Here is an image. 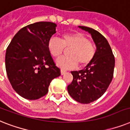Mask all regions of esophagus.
Wrapping results in <instances>:
<instances>
[{"label":"esophagus","mask_w":130,"mask_h":130,"mask_svg":"<svg viewBox=\"0 0 130 130\" xmlns=\"http://www.w3.org/2000/svg\"><path fill=\"white\" fill-rule=\"evenodd\" d=\"M67 72V71L65 70V69H61V75H64L65 73Z\"/></svg>","instance_id":"1"}]
</instances>
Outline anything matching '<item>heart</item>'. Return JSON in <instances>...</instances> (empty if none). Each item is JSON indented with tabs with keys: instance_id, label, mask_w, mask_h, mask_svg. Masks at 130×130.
Returning <instances> with one entry per match:
<instances>
[{
	"instance_id": "1",
	"label": "heart",
	"mask_w": 130,
	"mask_h": 130,
	"mask_svg": "<svg viewBox=\"0 0 130 130\" xmlns=\"http://www.w3.org/2000/svg\"><path fill=\"white\" fill-rule=\"evenodd\" d=\"M65 48H70L69 57H60L56 61L57 65L63 69L74 68L78 64L80 67H86L92 61L96 53L94 44L81 32L64 34L61 40L55 37L48 40V51L55 57L61 55Z\"/></svg>"
}]
</instances>
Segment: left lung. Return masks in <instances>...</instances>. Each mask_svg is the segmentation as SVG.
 I'll return each mask as SVG.
<instances>
[{
  "instance_id": "obj_1",
  "label": "left lung",
  "mask_w": 130,
  "mask_h": 130,
  "mask_svg": "<svg viewBox=\"0 0 130 130\" xmlns=\"http://www.w3.org/2000/svg\"><path fill=\"white\" fill-rule=\"evenodd\" d=\"M89 32L95 43L93 59L85 69L71 71L73 79L67 86L71 97L81 103H89L102 97L113 79L115 58L108 41L100 32L89 27L79 26Z\"/></svg>"
}]
</instances>
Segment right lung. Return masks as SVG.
Masks as SVG:
<instances>
[{"label":"right lung","instance_id":"right-lung-1","mask_svg":"<svg viewBox=\"0 0 130 130\" xmlns=\"http://www.w3.org/2000/svg\"><path fill=\"white\" fill-rule=\"evenodd\" d=\"M57 25L37 22L22 28L14 36L5 55V67L12 88L30 100L47 94L53 79L61 75L48 48Z\"/></svg>","mask_w":130,"mask_h":130}]
</instances>
